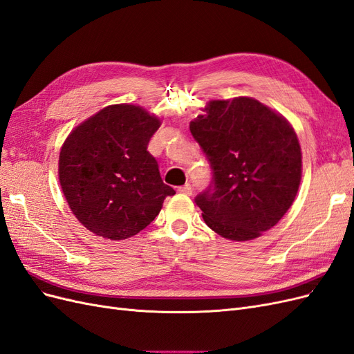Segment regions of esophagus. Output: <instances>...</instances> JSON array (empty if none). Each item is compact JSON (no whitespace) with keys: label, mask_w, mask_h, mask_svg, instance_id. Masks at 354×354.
Returning <instances> with one entry per match:
<instances>
[{"label":"esophagus","mask_w":354,"mask_h":354,"mask_svg":"<svg viewBox=\"0 0 354 354\" xmlns=\"http://www.w3.org/2000/svg\"><path fill=\"white\" fill-rule=\"evenodd\" d=\"M178 192H180V194L190 196V195H192V186H190L189 183H186L185 186H180V187H178Z\"/></svg>","instance_id":"esophagus-1"}]
</instances>
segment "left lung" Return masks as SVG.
Masks as SVG:
<instances>
[{
  "instance_id": "left-lung-1",
  "label": "left lung",
  "mask_w": 354,
  "mask_h": 354,
  "mask_svg": "<svg viewBox=\"0 0 354 354\" xmlns=\"http://www.w3.org/2000/svg\"><path fill=\"white\" fill-rule=\"evenodd\" d=\"M212 169L195 198L207 226L230 241L272 229L292 205L301 180V147L279 113L251 97L212 100L190 122Z\"/></svg>"
}]
</instances>
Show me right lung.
Returning <instances> with one entry per match:
<instances>
[{
    "label": "right lung",
    "mask_w": 354,
    "mask_h": 354,
    "mask_svg": "<svg viewBox=\"0 0 354 354\" xmlns=\"http://www.w3.org/2000/svg\"><path fill=\"white\" fill-rule=\"evenodd\" d=\"M159 125L140 106L113 104L78 125L63 143V195L73 216L97 236H134L155 220L164 199L176 194L147 151Z\"/></svg>",
    "instance_id": "obj_1"
}]
</instances>
